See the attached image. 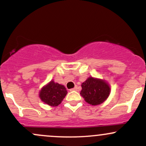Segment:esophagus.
<instances>
[{
  "label": "esophagus",
  "mask_w": 146,
  "mask_h": 146,
  "mask_svg": "<svg viewBox=\"0 0 146 146\" xmlns=\"http://www.w3.org/2000/svg\"><path fill=\"white\" fill-rule=\"evenodd\" d=\"M70 90H71V91H73V90H78V88H77V86H75V88H71V89Z\"/></svg>",
  "instance_id": "esophagus-1"
}]
</instances>
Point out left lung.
Masks as SVG:
<instances>
[{
    "mask_svg": "<svg viewBox=\"0 0 146 146\" xmlns=\"http://www.w3.org/2000/svg\"><path fill=\"white\" fill-rule=\"evenodd\" d=\"M110 87L104 80L90 76L82 84L80 95L85 102L93 106L104 103L109 97Z\"/></svg>",
    "mask_w": 146,
    "mask_h": 146,
    "instance_id": "obj_1",
    "label": "left lung"
}]
</instances>
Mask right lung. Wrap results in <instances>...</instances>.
<instances>
[{"label":"right lung","mask_w":146,"mask_h":146,"mask_svg":"<svg viewBox=\"0 0 146 146\" xmlns=\"http://www.w3.org/2000/svg\"><path fill=\"white\" fill-rule=\"evenodd\" d=\"M66 94L67 90L64 85L51 80L40 90L39 98L46 104L51 106H58Z\"/></svg>","instance_id":"right-lung-1"}]
</instances>
